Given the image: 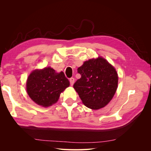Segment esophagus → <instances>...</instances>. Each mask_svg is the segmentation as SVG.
Returning <instances> with one entry per match:
<instances>
[{"label": "esophagus", "mask_w": 151, "mask_h": 151, "mask_svg": "<svg viewBox=\"0 0 151 151\" xmlns=\"http://www.w3.org/2000/svg\"><path fill=\"white\" fill-rule=\"evenodd\" d=\"M74 77H71V78L70 79V84L71 86H73V84H74Z\"/></svg>", "instance_id": "esophagus-1"}]
</instances>
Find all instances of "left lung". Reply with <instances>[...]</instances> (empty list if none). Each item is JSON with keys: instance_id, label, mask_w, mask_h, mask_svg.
Instances as JSON below:
<instances>
[{"instance_id": "obj_1", "label": "left lung", "mask_w": 151, "mask_h": 151, "mask_svg": "<svg viewBox=\"0 0 151 151\" xmlns=\"http://www.w3.org/2000/svg\"><path fill=\"white\" fill-rule=\"evenodd\" d=\"M81 77L74 84L83 104L98 109L112 99L118 88L117 72L106 59L99 57L84 62L77 68Z\"/></svg>"}]
</instances>
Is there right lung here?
Segmentation results:
<instances>
[{
	"mask_svg": "<svg viewBox=\"0 0 151 151\" xmlns=\"http://www.w3.org/2000/svg\"><path fill=\"white\" fill-rule=\"evenodd\" d=\"M69 85L63 72L57 73L51 67H45L31 73L27 79L26 91L35 103L48 107L57 102L60 93Z\"/></svg>",
	"mask_w": 151,
	"mask_h": 151,
	"instance_id": "1",
	"label": "right lung"
}]
</instances>
